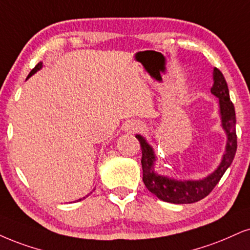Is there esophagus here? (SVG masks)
Wrapping results in <instances>:
<instances>
[{"mask_svg":"<svg viewBox=\"0 0 250 250\" xmlns=\"http://www.w3.org/2000/svg\"><path fill=\"white\" fill-rule=\"evenodd\" d=\"M126 130L131 133H134V132H139L140 130H143V124L138 120H133V122H130L127 125H126Z\"/></svg>","mask_w":250,"mask_h":250,"instance_id":"esophagus-1","label":"esophagus"}]
</instances>
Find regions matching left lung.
Masks as SVG:
<instances>
[{"label":"left lung","mask_w":250,"mask_h":250,"mask_svg":"<svg viewBox=\"0 0 250 250\" xmlns=\"http://www.w3.org/2000/svg\"><path fill=\"white\" fill-rule=\"evenodd\" d=\"M211 92L215 97L219 98L221 126L227 134V144L219 167L203 180L178 181L156 174L154 171V162L156 158L152 146L147 143L143 135H135V138L139 140L141 152H143L141 166H143V181L145 186L153 195L163 202L174 203V204H191L205 198L214 189L225 171L233 162L238 147L235 132V110L230 102L226 80L218 68L213 69V84Z\"/></svg>","instance_id":"8db88e82"}]
</instances>
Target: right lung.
I'll list each match as a JSON object with an SVG mask.
<instances>
[{"label": "right lung", "mask_w": 250, "mask_h": 250, "mask_svg": "<svg viewBox=\"0 0 250 250\" xmlns=\"http://www.w3.org/2000/svg\"><path fill=\"white\" fill-rule=\"evenodd\" d=\"M42 62H39L38 64H37V66L35 67V68H33L32 70H31V72H30V74H29V76H27V79H29L30 78V76H32L33 75V74H35L36 72H38V70L40 69V68H42ZM83 198H85V197H83ZM79 200H82V198L81 199H79Z\"/></svg>", "instance_id": "right-lung-1"}]
</instances>
